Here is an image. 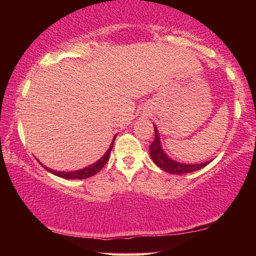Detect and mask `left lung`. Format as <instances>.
<instances>
[{"label": "left lung", "mask_w": 256, "mask_h": 256, "mask_svg": "<svg viewBox=\"0 0 256 256\" xmlns=\"http://www.w3.org/2000/svg\"><path fill=\"white\" fill-rule=\"evenodd\" d=\"M154 129H155V138H154V142L149 146V154L152 160H154V163H155L158 168H160V169L166 171V172L172 174H190L194 172V171L202 169V168H204L208 166V164L211 163L212 160H206V162L199 164H186L177 162V160L170 158V157L166 155V152L163 150L158 129H157L155 124H154Z\"/></svg>", "instance_id": "8db88e82"}]
</instances>
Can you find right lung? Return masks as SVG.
<instances>
[{
  "label": "right lung",
  "instance_id": "1",
  "mask_svg": "<svg viewBox=\"0 0 256 256\" xmlns=\"http://www.w3.org/2000/svg\"><path fill=\"white\" fill-rule=\"evenodd\" d=\"M115 138H116V135L114 136L113 141H112V143H110V146L108 148L107 152H104V155L101 157V158L98 160L96 163L90 164V166L84 168V169L76 170V171H57V170L50 169V168L45 166H43V164H42V166H43L44 169H46L48 172L54 174L58 177L65 178V180H85V178H90V177L94 176L96 174L99 172V171L104 166V164L107 163V160H110V152H112V148H113Z\"/></svg>",
  "mask_w": 256,
  "mask_h": 256
}]
</instances>
